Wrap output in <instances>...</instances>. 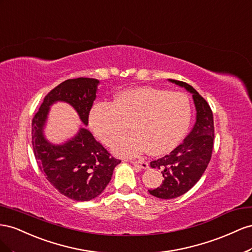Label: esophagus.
Here are the masks:
<instances>
[{"instance_id":"34e87169","label":"esophagus","mask_w":252,"mask_h":252,"mask_svg":"<svg viewBox=\"0 0 252 252\" xmlns=\"http://www.w3.org/2000/svg\"><path fill=\"white\" fill-rule=\"evenodd\" d=\"M134 166H137L143 170H147L149 168V163L147 161H145L143 159H140V160H133L131 161Z\"/></svg>"}]
</instances>
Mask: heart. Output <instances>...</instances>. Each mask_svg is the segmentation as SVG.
<instances>
[{"mask_svg":"<svg viewBox=\"0 0 252 252\" xmlns=\"http://www.w3.org/2000/svg\"><path fill=\"white\" fill-rule=\"evenodd\" d=\"M191 118L189 99L183 93L140 86L119 92L111 103H98L90 113V126L115 154L135 157L149 152L161 155L173 150L185 136Z\"/></svg>","mask_w":252,"mask_h":252,"instance_id":"b5f03b06","label":"heart"}]
</instances>
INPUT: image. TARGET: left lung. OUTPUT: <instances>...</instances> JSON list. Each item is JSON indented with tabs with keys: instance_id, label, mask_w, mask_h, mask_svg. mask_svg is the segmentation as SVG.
I'll return each mask as SVG.
<instances>
[{
	"instance_id": "1",
	"label": "left lung",
	"mask_w": 252,
	"mask_h": 252,
	"mask_svg": "<svg viewBox=\"0 0 252 252\" xmlns=\"http://www.w3.org/2000/svg\"><path fill=\"white\" fill-rule=\"evenodd\" d=\"M168 80L192 94L196 117L182 145L169 155L150 162L151 168L161 170L163 181L158 188L149 190V193L162 199L183 195L199 181L211 159L214 140L213 114L209 104L188 83L173 79Z\"/></svg>"
}]
</instances>
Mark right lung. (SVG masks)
I'll return each instance as SVG.
<instances>
[{
  "label": "right lung",
  "instance_id": "obj_1",
  "mask_svg": "<svg viewBox=\"0 0 252 252\" xmlns=\"http://www.w3.org/2000/svg\"><path fill=\"white\" fill-rule=\"evenodd\" d=\"M99 83L93 78L68 79L60 83L45 96L32 124V148L40 170L61 194L77 202L100 195L120 163L85 127ZM57 102L69 104L84 124L73 138L61 144L49 142L44 133L50 106Z\"/></svg>",
  "mask_w": 252,
  "mask_h": 252
}]
</instances>
